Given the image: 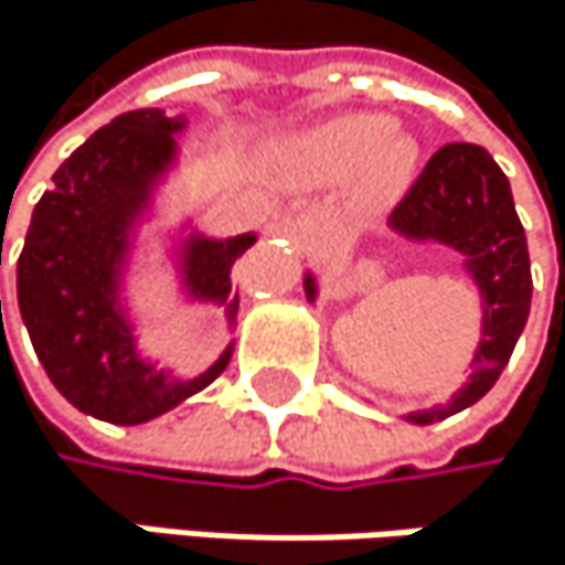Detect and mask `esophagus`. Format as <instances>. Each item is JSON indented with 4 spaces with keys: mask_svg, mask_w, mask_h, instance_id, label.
<instances>
[{
    "mask_svg": "<svg viewBox=\"0 0 565 565\" xmlns=\"http://www.w3.org/2000/svg\"><path fill=\"white\" fill-rule=\"evenodd\" d=\"M291 234H298V237H311V234H318V221H315V217H298V221L291 224Z\"/></svg>",
    "mask_w": 565,
    "mask_h": 565,
    "instance_id": "obj_1",
    "label": "esophagus"
}]
</instances>
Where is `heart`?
Wrapping results in <instances>:
<instances>
[{
  "instance_id": "1",
  "label": "heart",
  "mask_w": 565,
  "mask_h": 565,
  "mask_svg": "<svg viewBox=\"0 0 565 565\" xmlns=\"http://www.w3.org/2000/svg\"><path fill=\"white\" fill-rule=\"evenodd\" d=\"M311 157L324 177H351L369 167V186L382 193L408 180L418 150L408 137L392 134L385 116L358 113L318 130L311 140Z\"/></svg>"
}]
</instances>
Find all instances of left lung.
Segmentation results:
<instances>
[{
  "label": "left lung",
  "instance_id": "1",
  "mask_svg": "<svg viewBox=\"0 0 565 565\" xmlns=\"http://www.w3.org/2000/svg\"><path fill=\"white\" fill-rule=\"evenodd\" d=\"M388 224L412 241H438L459 250L482 295V338L469 382L449 405L408 415V422L428 425L476 405L509 365L533 301L530 247L505 173L476 143L441 147L395 204ZM305 295L308 301L318 295L311 274L305 277Z\"/></svg>",
  "mask_w": 565,
  "mask_h": 565
}]
</instances>
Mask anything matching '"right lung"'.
Returning <instances> with one entry per match:
<instances>
[{
	"mask_svg": "<svg viewBox=\"0 0 565 565\" xmlns=\"http://www.w3.org/2000/svg\"><path fill=\"white\" fill-rule=\"evenodd\" d=\"M183 119L163 109H134L96 130L53 173V186L32 211L15 264L19 311L50 382L79 412L140 425L207 388L231 361V348L196 379H170L140 358L119 311V264L130 227L143 214L153 183L173 163V134ZM254 234L186 244L183 274L193 298L237 315L231 274ZM2 311V305H0Z\"/></svg>",
	"mask_w": 565,
	"mask_h": 565,
	"instance_id": "add662e5",
	"label": "right lung"
}]
</instances>
